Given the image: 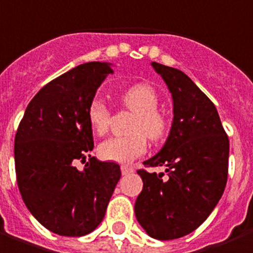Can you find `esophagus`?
I'll return each instance as SVG.
<instances>
[{
	"label": "esophagus",
	"mask_w": 253,
	"mask_h": 253,
	"mask_svg": "<svg viewBox=\"0 0 253 253\" xmlns=\"http://www.w3.org/2000/svg\"><path fill=\"white\" fill-rule=\"evenodd\" d=\"M121 170H122V174H123V175H126V174H130L134 171V169H132V168H130V166H126V165L121 166Z\"/></svg>",
	"instance_id": "obj_1"
}]
</instances>
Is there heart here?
I'll return each mask as SVG.
<instances>
[{
	"mask_svg": "<svg viewBox=\"0 0 253 253\" xmlns=\"http://www.w3.org/2000/svg\"><path fill=\"white\" fill-rule=\"evenodd\" d=\"M123 106L134 112L130 123L131 134L125 136H112L99 146V155L103 160L128 164L146 151V136L153 142L161 141L168 132V119L157 110L160 96L151 85L135 84L121 95ZM89 126L98 135L106 134L110 125V110L102 99L91 100L87 110Z\"/></svg>",
	"mask_w": 253,
	"mask_h": 253,
	"instance_id": "1",
	"label": "heart"
}]
</instances>
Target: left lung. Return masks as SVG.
<instances>
[{
    "label": "left lung",
    "instance_id": "left-lung-1",
    "mask_svg": "<svg viewBox=\"0 0 253 253\" xmlns=\"http://www.w3.org/2000/svg\"><path fill=\"white\" fill-rule=\"evenodd\" d=\"M173 99L169 136L158 154L143 164L164 173L138 170L143 189L135 217L157 240H173L197 229L220 201L228 178L229 139L214 104L182 71L151 63Z\"/></svg>",
    "mask_w": 253,
    "mask_h": 253
}]
</instances>
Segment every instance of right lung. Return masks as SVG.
I'll use <instances>...</instances> for the list:
<instances>
[{
  "instance_id": "1",
  "label": "right lung",
  "mask_w": 253,
  "mask_h": 253,
  "mask_svg": "<svg viewBox=\"0 0 253 253\" xmlns=\"http://www.w3.org/2000/svg\"><path fill=\"white\" fill-rule=\"evenodd\" d=\"M111 63L75 67L44 85L28 104L14 138L17 184L41 225L60 236H84L102 222L121 178L115 162L89 155L92 128L87 110ZM90 161L83 170L78 160Z\"/></svg>"
}]
</instances>
